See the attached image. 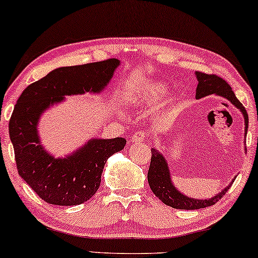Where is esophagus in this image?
Segmentation results:
<instances>
[{
	"label": "esophagus",
	"instance_id": "esophagus-1",
	"mask_svg": "<svg viewBox=\"0 0 258 258\" xmlns=\"http://www.w3.org/2000/svg\"><path fill=\"white\" fill-rule=\"evenodd\" d=\"M148 134L146 132H139V133H135L134 135L132 136V142H143L144 140H146Z\"/></svg>",
	"mask_w": 258,
	"mask_h": 258
}]
</instances>
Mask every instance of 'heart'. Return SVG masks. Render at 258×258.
Listing matches in <instances>:
<instances>
[{
  "instance_id": "obj_1",
  "label": "heart",
  "mask_w": 258,
  "mask_h": 258,
  "mask_svg": "<svg viewBox=\"0 0 258 258\" xmlns=\"http://www.w3.org/2000/svg\"><path fill=\"white\" fill-rule=\"evenodd\" d=\"M169 94L168 86L161 82L140 83L130 95V100L134 103L146 108L156 107Z\"/></svg>"
}]
</instances>
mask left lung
<instances>
[{"label":"left lung","instance_id":"obj_1","mask_svg":"<svg viewBox=\"0 0 258 258\" xmlns=\"http://www.w3.org/2000/svg\"><path fill=\"white\" fill-rule=\"evenodd\" d=\"M196 77L199 81L196 88V98L206 97L208 95H217V96L227 98L230 101V103L235 105L236 108L239 109L242 112L243 117H244V136L248 132V123L249 117L248 112H246L245 108L243 104L236 98L234 91H232L231 87L222 80L221 77L216 75H208V74L196 72ZM236 178V177H235ZM234 178V179H235ZM232 179V182H234ZM148 182L155 195L160 199L162 202L167 206L175 208V209H183V210H195V209H202V208H207L210 206H214L215 203L218 202L222 197L225 195L230 188L232 182L230 184L225 186L221 192L217 195L211 197V199H204V200H197L192 199V197H188L184 194H182L179 190L174 185L171 181V174L168 168V162L165 160L163 155H162L157 149L153 148L151 149V161L149 171H148Z\"/></svg>","mask_w":258,"mask_h":258}]
</instances>
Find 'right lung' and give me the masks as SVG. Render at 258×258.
Returning a JSON list of instances; mask_svg holds the SVG:
<instances>
[{"label":"right lung","instance_id":"1","mask_svg":"<svg viewBox=\"0 0 258 258\" xmlns=\"http://www.w3.org/2000/svg\"><path fill=\"white\" fill-rule=\"evenodd\" d=\"M119 66V59L61 67L28 86L17 100L9 121L19 175L49 204L77 206L91 199L101 184L105 162L121 151L122 137L91 139L64 157L52 156L41 144L38 122L45 110L66 96L100 94Z\"/></svg>","mask_w":258,"mask_h":258}]
</instances>
